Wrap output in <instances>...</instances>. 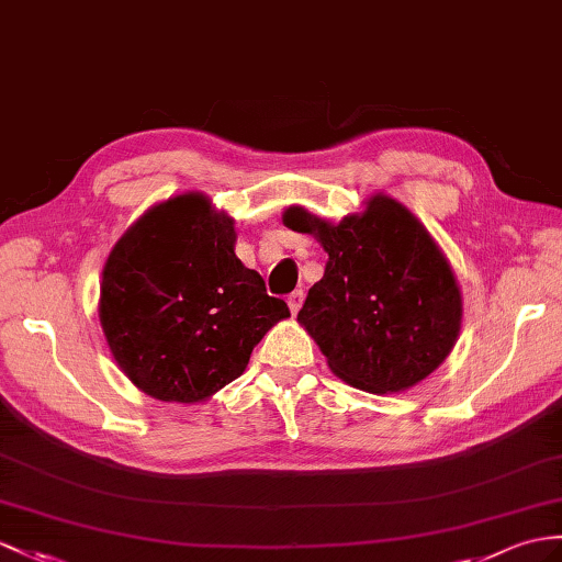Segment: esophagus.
<instances>
[{"label":"esophagus","instance_id":"obj_1","mask_svg":"<svg viewBox=\"0 0 562 562\" xmlns=\"http://www.w3.org/2000/svg\"><path fill=\"white\" fill-rule=\"evenodd\" d=\"M303 300H305V293H303V291H293V293L289 295V307H291L293 314H297L300 307H303Z\"/></svg>","mask_w":562,"mask_h":562}]
</instances>
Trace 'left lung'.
<instances>
[{
    "label": "left lung",
    "mask_w": 562,
    "mask_h": 562,
    "mask_svg": "<svg viewBox=\"0 0 562 562\" xmlns=\"http://www.w3.org/2000/svg\"><path fill=\"white\" fill-rule=\"evenodd\" d=\"M283 224L328 252L297 322L338 379L369 393H398L448 358L462 295L446 255L405 204L379 193L338 224L293 204Z\"/></svg>",
    "instance_id": "8db88e82"
}]
</instances>
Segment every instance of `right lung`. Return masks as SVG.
Masks as SVG:
<instances>
[{"label":"right lung","mask_w":562,"mask_h":562,"mask_svg":"<svg viewBox=\"0 0 562 562\" xmlns=\"http://www.w3.org/2000/svg\"><path fill=\"white\" fill-rule=\"evenodd\" d=\"M234 218L207 195L155 204L119 238L100 324L121 372L164 403H200L238 379L269 328L291 317L234 252Z\"/></svg>","instance_id":"right-lung-1"}]
</instances>
